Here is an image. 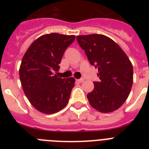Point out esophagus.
Instances as JSON below:
<instances>
[{
	"mask_svg": "<svg viewBox=\"0 0 149 149\" xmlns=\"http://www.w3.org/2000/svg\"><path fill=\"white\" fill-rule=\"evenodd\" d=\"M77 81L78 83H83L84 81V78H81V79H78V80H77Z\"/></svg>",
	"mask_w": 149,
	"mask_h": 149,
	"instance_id": "1",
	"label": "esophagus"
}]
</instances>
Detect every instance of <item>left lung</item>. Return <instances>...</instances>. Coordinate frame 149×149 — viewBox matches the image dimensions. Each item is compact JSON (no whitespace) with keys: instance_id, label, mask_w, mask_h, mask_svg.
I'll list each match as a JSON object with an SVG mask.
<instances>
[{"instance_id":"obj_1","label":"left lung","mask_w":149,"mask_h":149,"mask_svg":"<svg viewBox=\"0 0 149 149\" xmlns=\"http://www.w3.org/2000/svg\"><path fill=\"white\" fill-rule=\"evenodd\" d=\"M91 65L98 68L101 81L94 82V89L87 94L93 108L101 113L119 109L131 93L133 65L126 54L113 39L102 34L77 36Z\"/></svg>"}]
</instances>
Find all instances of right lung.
<instances>
[{
    "instance_id": "right-lung-1",
    "label": "right lung",
    "mask_w": 149,
    "mask_h": 149,
    "mask_svg": "<svg viewBox=\"0 0 149 149\" xmlns=\"http://www.w3.org/2000/svg\"><path fill=\"white\" fill-rule=\"evenodd\" d=\"M74 39V35L45 34L30 45L22 58L19 77L24 93L42 113H55L68 104L75 79H63L53 72L59 71L63 54Z\"/></svg>"
}]
</instances>
